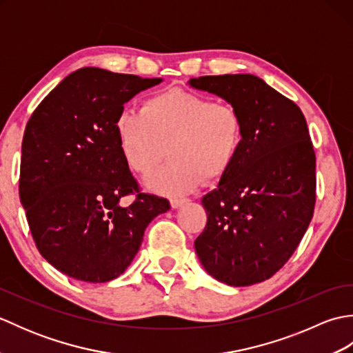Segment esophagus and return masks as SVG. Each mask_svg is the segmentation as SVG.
<instances>
[{
	"label": "esophagus",
	"mask_w": 353,
	"mask_h": 353,
	"mask_svg": "<svg viewBox=\"0 0 353 353\" xmlns=\"http://www.w3.org/2000/svg\"><path fill=\"white\" fill-rule=\"evenodd\" d=\"M170 203H171L172 209H177V208L183 206L185 203H188V200H186V199H171Z\"/></svg>",
	"instance_id": "1"
}]
</instances>
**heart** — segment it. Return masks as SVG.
<instances>
[{
    "label": "heart",
    "mask_w": 353,
    "mask_h": 353,
    "mask_svg": "<svg viewBox=\"0 0 353 353\" xmlns=\"http://www.w3.org/2000/svg\"><path fill=\"white\" fill-rule=\"evenodd\" d=\"M244 132L235 106L181 88L148 97L141 110L124 109L115 119L118 148L137 174H152L168 148L171 161L147 181L150 190L165 196L196 190L205 176H226L241 152Z\"/></svg>",
    "instance_id": "1"
}]
</instances>
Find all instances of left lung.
<instances>
[{"label":"left lung","instance_id":"obj_1","mask_svg":"<svg viewBox=\"0 0 353 353\" xmlns=\"http://www.w3.org/2000/svg\"><path fill=\"white\" fill-rule=\"evenodd\" d=\"M241 112L244 144L234 167L201 199L208 223L196 253L230 287L270 279L297 249L316 205V153L294 101L252 74L191 79Z\"/></svg>","mask_w":353,"mask_h":353}]
</instances>
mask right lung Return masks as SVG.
I'll list each match as a JSON object with an SVG mask.
<instances>
[{"instance_id": "add662e5", "label": "right lung", "mask_w": 353, "mask_h": 353, "mask_svg": "<svg viewBox=\"0 0 353 353\" xmlns=\"http://www.w3.org/2000/svg\"><path fill=\"white\" fill-rule=\"evenodd\" d=\"M162 79L80 68L45 97L22 139L19 199L37 250L63 274L109 282L125 272L167 199L141 192L118 148L124 103ZM133 193L129 207L121 199Z\"/></svg>"}]
</instances>
